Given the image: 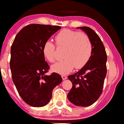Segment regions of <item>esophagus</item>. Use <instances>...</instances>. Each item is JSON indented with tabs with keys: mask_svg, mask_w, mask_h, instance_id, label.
Masks as SVG:
<instances>
[{
	"mask_svg": "<svg viewBox=\"0 0 124 124\" xmlns=\"http://www.w3.org/2000/svg\"><path fill=\"white\" fill-rule=\"evenodd\" d=\"M62 79H63V80H66L67 78V77L66 76H64V75H62Z\"/></svg>",
	"mask_w": 124,
	"mask_h": 124,
	"instance_id": "esophagus-1",
	"label": "esophagus"
}]
</instances>
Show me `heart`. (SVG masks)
I'll return each instance as SVG.
<instances>
[{
	"instance_id": "b5f03b06",
	"label": "heart",
	"mask_w": 124,
	"mask_h": 124,
	"mask_svg": "<svg viewBox=\"0 0 124 124\" xmlns=\"http://www.w3.org/2000/svg\"><path fill=\"white\" fill-rule=\"evenodd\" d=\"M55 42L59 48H65L64 59L52 66L55 72L67 74L74 68L80 69L91 58L92 44L89 37L84 32L70 29H63L55 37ZM56 47L50 41L45 42L42 48L43 54L49 62L53 63L56 60Z\"/></svg>"
}]
</instances>
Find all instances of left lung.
Instances as JSON below:
<instances>
[{"mask_svg": "<svg viewBox=\"0 0 124 124\" xmlns=\"http://www.w3.org/2000/svg\"><path fill=\"white\" fill-rule=\"evenodd\" d=\"M87 33L92 44V53L88 62L78 72L68 77L72 86L68 100L77 106L87 107L94 103L102 92L107 74V56L99 36L89 27H80Z\"/></svg>", "mask_w": 124, "mask_h": 124, "instance_id": "8db88e82", "label": "left lung"}]
</instances>
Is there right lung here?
I'll return each instance as SVG.
<instances>
[{
	"instance_id": "obj_1",
	"label": "right lung",
	"mask_w": 124,
	"mask_h": 124,
	"mask_svg": "<svg viewBox=\"0 0 124 124\" xmlns=\"http://www.w3.org/2000/svg\"><path fill=\"white\" fill-rule=\"evenodd\" d=\"M60 29L59 26L29 24L17 33L11 46L12 80L23 100L32 107L47 104L54 87L62 81L56 72L46 74L50 67L42 52L45 42Z\"/></svg>"
}]
</instances>
